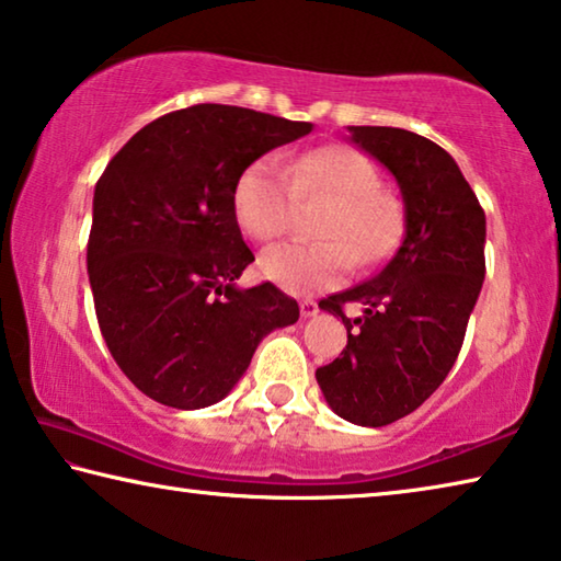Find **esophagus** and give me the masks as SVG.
<instances>
[{"instance_id": "obj_1", "label": "esophagus", "mask_w": 561, "mask_h": 561, "mask_svg": "<svg viewBox=\"0 0 561 561\" xmlns=\"http://www.w3.org/2000/svg\"><path fill=\"white\" fill-rule=\"evenodd\" d=\"M300 316L302 318H313V316H318V306L313 300H302L300 302Z\"/></svg>"}]
</instances>
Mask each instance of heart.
<instances>
[{
	"mask_svg": "<svg viewBox=\"0 0 561 561\" xmlns=\"http://www.w3.org/2000/svg\"><path fill=\"white\" fill-rule=\"evenodd\" d=\"M335 201L320 236L328 243H278L259 259L261 275L290 296H310L341 283L363 261H375L392 245L400 228L398 204L380 191L378 169L351 146L290 156H261L241 171L233 186V216L255 241L288 231L298 198Z\"/></svg>",
	"mask_w": 561,
	"mask_h": 561,
	"instance_id": "b5f03b06",
	"label": "heart"
}]
</instances>
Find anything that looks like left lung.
Instances as JSON below:
<instances>
[{
	"mask_svg": "<svg viewBox=\"0 0 561 561\" xmlns=\"http://www.w3.org/2000/svg\"><path fill=\"white\" fill-rule=\"evenodd\" d=\"M351 144L388 169L405 226L392 259L320 308L341 316L347 345L318 367L328 408L353 425L382 427L433 394L460 353L484 280V210L443 146L392 126H351ZM345 301H363L353 321Z\"/></svg>",
	"mask_w": 561,
	"mask_h": 561,
	"instance_id": "8db88e82",
	"label": "left lung"
}]
</instances>
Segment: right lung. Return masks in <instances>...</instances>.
<instances>
[{"instance_id": "obj_1", "label": "right lung", "mask_w": 561, "mask_h": 561, "mask_svg": "<svg viewBox=\"0 0 561 561\" xmlns=\"http://www.w3.org/2000/svg\"><path fill=\"white\" fill-rule=\"evenodd\" d=\"M313 131L253 108L196 104L156 118L94 188L87 268L101 335L144 394L176 410L216 405L298 302L271 283L238 288L253 263L233 216L241 171Z\"/></svg>"}]
</instances>
